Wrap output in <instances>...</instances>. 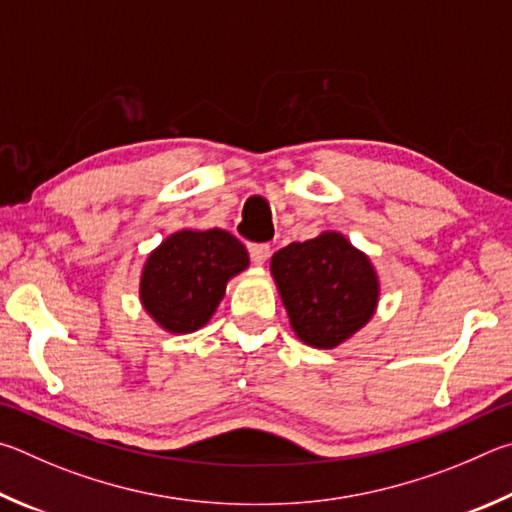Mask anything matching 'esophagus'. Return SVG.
I'll return each mask as SVG.
<instances>
[{"instance_id":"esophagus-1","label":"esophagus","mask_w":512,"mask_h":512,"mask_svg":"<svg viewBox=\"0 0 512 512\" xmlns=\"http://www.w3.org/2000/svg\"><path fill=\"white\" fill-rule=\"evenodd\" d=\"M272 254V247L267 242H258V245H249V256L256 265H263Z\"/></svg>"}]
</instances>
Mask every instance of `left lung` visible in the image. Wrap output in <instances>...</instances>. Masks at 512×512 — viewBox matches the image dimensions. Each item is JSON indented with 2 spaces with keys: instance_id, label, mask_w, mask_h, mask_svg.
I'll use <instances>...</instances> for the list:
<instances>
[{
  "instance_id": "8db88e82",
  "label": "left lung",
  "mask_w": 512,
  "mask_h": 512,
  "mask_svg": "<svg viewBox=\"0 0 512 512\" xmlns=\"http://www.w3.org/2000/svg\"><path fill=\"white\" fill-rule=\"evenodd\" d=\"M270 272L294 335L312 348L344 344L378 310L380 276L371 258L339 231L290 242L272 256Z\"/></svg>"
}]
</instances>
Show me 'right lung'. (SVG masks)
I'll return each instance as SVG.
<instances>
[{
    "label": "right lung",
    "mask_w": 512,
    "mask_h": 512,
    "mask_svg": "<svg viewBox=\"0 0 512 512\" xmlns=\"http://www.w3.org/2000/svg\"><path fill=\"white\" fill-rule=\"evenodd\" d=\"M247 267V249L229 231L179 229L148 254L139 301L166 333H195L215 315L227 283Z\"/></svg>",
    "instance_id": "right-lung-1"
}]
</instances>
